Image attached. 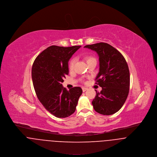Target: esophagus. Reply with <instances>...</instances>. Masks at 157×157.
<instances>
[{
  "instance_id": "obj_1",
  "label": "esophagus",
  "mask_w": 157,
  "mask_h": 157,
  "mask_svg": "<svg viewBox=\"0 0 157 157\" xmlns=\"http://www.w3.org/2000/svg\"><path fill=\"white\" fill-rule=\"evenodd\" d=\"M82 89L83 92H86V91L87 90V88H86V87H82Z\"/></svg>"
}]
</instances>
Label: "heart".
Masks as SVG:
<instances>
[{
	"label": "heart",
	"mask_w": 157,
	"mask_h": 157,
	"mask_svg": "<svg viewBox=\"0 0 157 157\" xmlns=\"http://www.w3.org/2000/svg\"><path fill=\"white\" fill-rule=\"evenodd\" d=\"M85 59L87 61V63H92V62H96V59L95 58V57L94 56H87L85 57ZM75 62H76V59L75 58H73L70 60V63H69V65H68V68H69V70L70 71H72L74 69V67H75Z\"/></svg>",
	"instance_id": "b5f03b06"
}]
</instances>
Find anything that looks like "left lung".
Returning <instances> with one entry per match:
<instances>
[{
  "mask_svg": "<svg viewBox=\"0 0 157 157\" xmlns=\"http://www.w3.org/2000/svg\"><path fill=\"white\" fill-rule=\"evenodd\" d=\"M95 51L99 56V71L96 84L102 87L92 101L94 110L110 115L123 107L129 92L130 73L125 58L112 45L100 42L84 47Z\"/></svg>",
  "mask_w": 157,
  "mask_h": 157,
  "instance_id": "left-lung-1",
  "label": "left lung"
}]
</instances>
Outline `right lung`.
I'll use <instances>...</instances> for the list:
<instances>
[{"label":"right lung","mask_w":157,"mask_h":157,"mask_svg":"<svg viewBox=\"0 0 157 157\" xmlns=\"http://www.w3.org/2000/svg\"><path fill=\"white\" fill-rule=\"evenodd\" d=\"M81 46L70 47L52 45L35 59L32 76L36 94L47 110L57 118H66L76 110L82 90L63 87V78L68 74V62Z\"/></svg>","instance_id":"add662e5"}]
</instances>
